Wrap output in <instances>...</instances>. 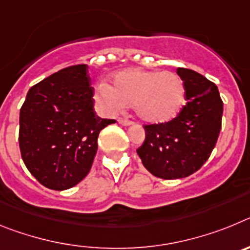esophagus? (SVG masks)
I'll list each match as a JSON object with an SVG mask.
<instances>
[{
	"mask_svg": "<svg viewBox=\"0 0 250 250\" xmlns=\"http://www.w3.org/2000/svg\"><path fill=\"white\" fill-rule=\"evenodd\" d=\"M118 123L120 124V125H123V126H131V125H132V123H131V121H129V120H125V119H119V120H118Z\"/></svg>",
	"mask_w": 250,
	"mask_h": 250,
	"instance_id": "obj_1",
	"label": "esophagus"
}]
</instances>
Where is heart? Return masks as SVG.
Returning <instances> with one entry per match:
<instances>
[{"label": "heart", "instance_id": "1", "mask_svg": "<svg viewBox=\"0 0 250 250\" xmlns=\"http://www.w3.org/2000/svg\"><path fill=\"white\" fill-rule=\"evenodd\" d=\"M96 96L111 109L132 105L136 116L150 125L175 120L187 103L185 86L179 75L139 67L118 71L112 76L111 85L99 83Z\"/></svg>", "mask_w": 250, "mask_h": 250}]
</instances>
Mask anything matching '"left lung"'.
Returning <instances> with one entry per match:
<instances>
[{"label": "left lung", "instance_id": "left-lung-1", "mask_svg": "<svg viewBox=\"0 0 250 250\" xmlns=\"http://www.w3.org/2000/svg\"><path fill=\"white\" fill-rule=\"evenodd\" d=\"M187 105L175 120L145 126V141L136 152L143 165L161 179L191 175L209 159L222 129L223 101L215 83L189 68L179 67Z\"/></svg>", "mask_w": 250, "mask_h": 250}]
</instances>
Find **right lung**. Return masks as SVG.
I'll return each mask as SVG.
<instances>
[{"mask_svg": "<svg viewBox=\"0 0 250 250\" xmlns=\"http://www.w3.org/2000/svg\"><path fill=\"white\" fill-rule=\"evenodd\" d=\"M89 66L62 68L32 86L20 110L22 160L43 187L66 190L91 169L101 130L115 120L99 118Z\"/></svg>", "mask_w": 250, "mask_h": 250, "instance_id": "add662e5", "label": "right lung"}]
</instances>
